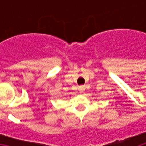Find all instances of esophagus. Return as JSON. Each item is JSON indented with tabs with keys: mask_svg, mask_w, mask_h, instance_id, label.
Returning a JSON list of instances; mask_svg holds the SVG:
<instances>
[{
	"mask_svg": "<svg viewBox=\"0 0 146 146\" xmlns=\"http://www.w3.org/2000/svg\"><path fill=\"white\" fill-rule=\"evenodd\" d=\"M79 89H80V93H82V92H84L85 89H86V86H80L79 87Z\"/></svg>",
	"mask_w": 146,
	"mask_h": 146,
	"instance_id": "esophagus-1",
	"label": "esophagus"
}]
</instances>
